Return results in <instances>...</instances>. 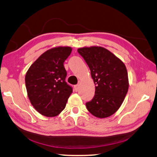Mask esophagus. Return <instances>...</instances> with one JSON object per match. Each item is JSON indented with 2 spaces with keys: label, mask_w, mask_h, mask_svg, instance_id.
I'll use <instances>...</instances> for the list:
<instances>
[{
  "label": "esophagus",
  "mask_w": 157,
  "mask_h": 157,
  "mask_svg": "<svg viewBox=\"0 0 157 157\" xmlns=\"http://www.w3.org/2000/svg\"><path fill=\"white\" fill-rule=\"evenodd\" d=\"M75 91H79V85H75Z\"/></svg>",
  "instance_id": "1"
}]
</instances>
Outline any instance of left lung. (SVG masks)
I'll return each mask as SVG.
<instances>
[{"mask_svg":"<svg viewBox=\"0 0 157 157\" xmlns=\"http://www.w3.org/2000/svg\"><path fill=\"white\" fill-rule=\"evenodd\" d=\"M91 71L95 95L86 103L93 116L105 118L115 113L123 104L129 89L124 63L105 48L94 46L78 49Z\"/></svg>","mask_w":157,"mask_h":157,"instance_id":"obj_1","label":"left lung"}]
</instances>
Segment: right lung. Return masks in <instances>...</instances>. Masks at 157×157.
I'll list each match as a JSON object with an SVG mask.
<instances>
[{
    "label": "right lung",
    "instance_id": "right-lung-1",
    "mask_svg": "<svg viewBox=\"0 0 157 157\" xmlns=\"http://www.w3.org/2000/svg\"><path fill=\"white\" fill-rule=\"evenodd\" d=\"M72 48L57 46L46 50L32 64L25 81L29 100L41 115L55 117L64 109L72 88L65 82L63 62Z\"/></svg>",
    "mask_w": 157,
    "mask_h": 157
}]
</instances>
